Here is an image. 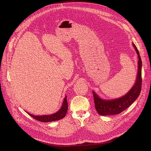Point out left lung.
Here are the masks:
<instances>
[{
    "label": "left lung",
    "instance_id": "8db88e82",
    "mask_svg": "<svg viewBox=\"0 0 151 151\" xmlns=\"http://www.w3.org/2000/svg\"><path fill=\"white\" fill-rule=\"evenodd\" d=\"M138 55V72L135 84L129 92L123 97L111 100H104L99 97L93 91L96 109L102 115H113L119 114L127 109L139 97L142 88V60L136 46L133 44Z\"/></svg>",
    "mask_w": 151,
    "mask_h": 151
}]
</instances>
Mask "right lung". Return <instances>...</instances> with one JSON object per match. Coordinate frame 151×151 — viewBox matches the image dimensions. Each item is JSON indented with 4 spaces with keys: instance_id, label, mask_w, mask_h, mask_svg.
<instances>
[{
    "instance_id": "1",
    "label": "right lung",
    "mask_w": 151,
    "mask_h": 151,
    "mask_svg": "<svg viewBox=\"0 0 151 151\" xmlns=\"http://www.w3.org/2000/svg\"><path fill=\"white\" fill-rule=\"evenodd\" d=\"M68 109V104L67 101V97L66 96L64 99V101L63 102L62 106L61 109L56 113L49 115H42V116H36L32 115L28 112H27L30 116H31L34 119L43 122H51L54 121H58L59 119H61L65 116L67 111Z\"/></svg>"
}]
</instances>
